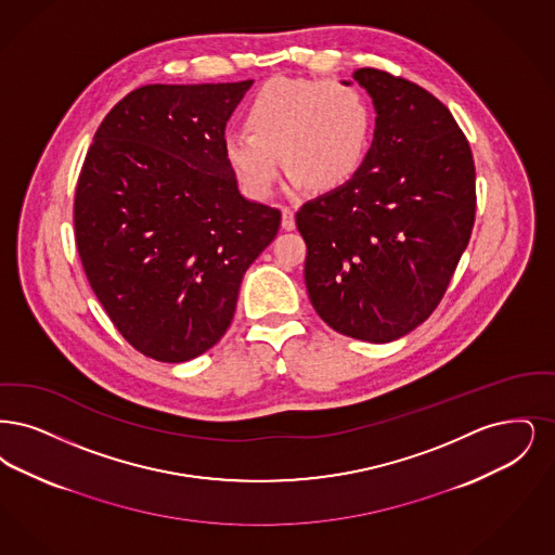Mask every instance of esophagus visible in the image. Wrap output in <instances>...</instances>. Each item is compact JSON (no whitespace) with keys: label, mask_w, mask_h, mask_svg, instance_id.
I'll list each match as a JSON object with an SVG mask.
<instances>
[{"label":"esophagus","mask_w":555,"mask_h":555,"mask_svg":"<svg viewBox=\"0 0 555 555\" xmlns=\"http://www.w3.org/2000/svg\"><path fill=\"white\" fill-rule=\"evenodd\" d=\"M282 228L284 230H294L296 228V219H294V211L289 207H282Z\"/></svg>","instance_id":"34e87169"}]
</instances>
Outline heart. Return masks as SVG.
Masks as SVG:
<instances>
[{
  "label": "heart",
  "instance_id": "b5f03b06",
  "mask_svg": "<svg viewBox=\"0 0 555 555\" xmlns=\"http://www.w3.org/2000/svg\"><path fill=\"white\" fill-rule=\"evenodd\" d=\"M248 130H228L221 149L253 198L273 193L279 155L288 186L334 191L362 166L373 134V109L361 89L330 80L280 76L266 82L246 107Z\"/></svg>",
  "mask_w": 555,
  "mask_h": 555
}]
</instances>
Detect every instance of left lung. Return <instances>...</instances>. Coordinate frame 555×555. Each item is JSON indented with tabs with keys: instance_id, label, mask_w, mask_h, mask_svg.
Segmentation results:
<instances>
[{
	"instance_id": "1",
	"label": "left lung",
	"mask_w": 555,
	"mask_h": 555,
	"mask_svg": "<svg viewBox=\"0 0 555 555\" xmlns=\"http://www.w3.org/2000/svg\"><path fill=\"white\" fill-rule=\"evenodd\" d=\"M352 78L373 99V143L346 184L296 211V225L317 314L386 344L434 313L454 275L475 223V164L450 109L423 87L375 68Z\"/></svg>"
}]
</instances>
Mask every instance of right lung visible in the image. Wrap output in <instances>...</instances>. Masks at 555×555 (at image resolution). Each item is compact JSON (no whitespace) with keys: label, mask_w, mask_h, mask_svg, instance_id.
Wrapping results in <instances>:
<instances>
[{"label":"right lung","mask_w":555,"mask_h":555,"mask_svg":"<svg viewBox=\"0 0 555 555\" xmlns=\"http://www.w3.org/2000/svg\"><path fill=\"white\" fill-rule=\"evenodd\" d=\"M253 80L146 85L96 128L74 198L78 255L124 338L162 362L207 352L282 214L248 201L223 132Z\"/></svg>","instance_id":"add662e5"}]
</instances>
